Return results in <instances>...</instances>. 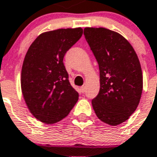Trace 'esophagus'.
Here are the masks:
<instances>
[{
	"label": "esophagus",
	"mask_w": 157,
	"mask_h": 157,
	"mask_svg": "<svg viewBox=\"0 0 157 157\" xmlns=\"http://www.w3.org/2000/svg\"><path fill=\"white\" fill-rule=\"evenodd\" d=\"M81 91H82V93H84L85 91H86V86H82L81 87Z\"/></svg>",
	"instance_id": "obj_1"
}]
</instances>
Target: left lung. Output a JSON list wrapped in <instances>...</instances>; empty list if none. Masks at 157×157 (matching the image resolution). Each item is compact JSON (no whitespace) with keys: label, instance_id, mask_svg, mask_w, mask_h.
Wrapping results in <instances>:
<instances>
[{"label":"left lung","instance_id":"obj_1","mask_svg":"<svg viewBox=\"0 0 157 157\" xmlns=\"http://www.w3.org/2000/svg\"><path fill=\"white\" fill-rule=\"evenodd\" d=\"M84 35L100 70V91L92 107L101 121L117 126L139 105L143 87L140 61L128 40L116 31L86 27Z\"/></svg>","mask_w":157,"mask_h":157}]
</instances>
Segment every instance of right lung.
<instances>
[{"mask_svg": "<svg viewBox=\"0 0 157 157\" xmlns=\"http://www.w3.org/2000/svg\"><path fill=\"white\" fill-rule=\"evenodd\" d=\"M82 33L81 27L43 32L25 54L21 75V91L30 112L41 122L60 121L78 101V93L68 80L63 58Z\"/></svg>", "mask_w": 157, "mask_h": 157, "instance_id": "right-lung-1", "label": "right lung"}]
</instances>
